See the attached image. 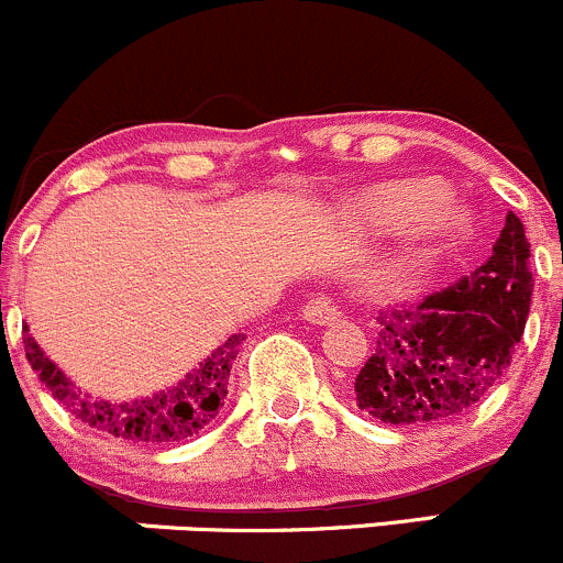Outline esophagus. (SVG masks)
Instances as JSON below:
<instances>
[{"mask_svg":"<svg viewBox=\"0 0 563 563\" xmlns=\"http://www.w3.org/2000/svg\"><path fill=\"white\" fill-rule=\"evenodd\" d=\"M301 318L310 320L314 325H329L339 318V310L329 296H314V299L301 307Z\"/></svg>","mask_w":563,"mask_h":563,"instance_id":"34e87169","label":"esophagus"}]
</instances>
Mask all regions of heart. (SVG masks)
<instances>
[{
  "mask_svg": "<svg viewBox=\"0 0 563 563\" xmlns=\"http://www.w3.org/2000/svg\"><path fill=\"white\" fill-rule=\"evenodd\" d=\"M368 221L385 230H406L422 240H443L462 232L467 224L465 208L438 195L432 181H393L368 191L363 200Z\"/></svg>",
  "mask_w": 563,
  "mask_h": 563,
  "instance_id": "heart-1",
  "label": "heart"
}]
</instances>
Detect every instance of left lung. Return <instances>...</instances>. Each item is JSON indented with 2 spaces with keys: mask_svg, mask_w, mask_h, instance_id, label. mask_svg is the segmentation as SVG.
Returning <instances> with one entry per match:
<instances>
[{
  "mask_svg": "<svg viewBox=\"0 0 563 563\" xmlns=\"http://www.w3.org/2000/svg\"><path fill=\"white\" fill-rule=\"evenodd\" d=\"M529 240L508 211L492 256L417 307L382 310L355 406L390 424H441L475 409L508 372L532 307Z\"/></svg>",
  "mask_w": 563,
  "mask_h": 563,
  "instance_id": "left-lung-1",
  "label": "left lung"
}]
</instances>
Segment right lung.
Instances as JSON below:
<instances>
[{"mask_svg": "<svg viewBox=\"0 0 563 563\" xmlns=\"http://www.w3.org/2000/svg\"><path fill=\"white\" fill-rule=\"evenodd\" d=\"M243 342L245 333H234L206 361L197 363V368H191L184 379L165 387V390L135 400H103L90 398L88 393L79 390L69 376L42 352L29 333V325L23 329V344H26L31 368L58 404H64L79 422L90 424L92 430L103 432V435H114L120 441L133 443H154V446L187 441L213 422L216 413L224 406L232 363Z\"/></svg>", "mask_w": 563, "mask_h": 563, "instance_id": "right-lung-1", "label": "right lung"}]
</instances>
